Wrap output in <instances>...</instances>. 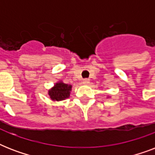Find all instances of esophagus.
Wrapping results in <instances>:
<instances>
[{
    "label": "esophagus",
    "mask_w": 155,
    "mask_h": 155,
    "mask_svg": "<svg viewBox=\"0 0 155 155\" xmlns=\"http://www.w3.org/2000/svg\"><path fill=\"white\" fill-rule=\"evenodd\" d=\"M90 83V80L88 79H84V80H83V84L84 85H88Z\"/></svg>",
    "instance_id": "esophagus-1"
}]
</instances>
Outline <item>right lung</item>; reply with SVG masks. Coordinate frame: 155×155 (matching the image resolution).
<instances>
[{"instance_id":"obj_1","label":"right lung","mask_w":155,"mask_h":155,"mask_svg":"<svg viewBox=\"0 0 155 155\" xmlns=\"http://www.w3.org/2000/svg\"><path fill=\"white\" fill-rule=\"evenodd\" d=\"M71 87L72 86L71 84L58 81L48 91V95L53 101H61L70 97Z\"/></svg>"}]
</instances>
